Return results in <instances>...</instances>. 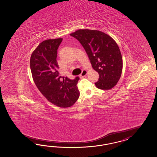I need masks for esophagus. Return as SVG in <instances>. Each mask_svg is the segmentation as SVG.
I'll list each match as a JSON object with an SVG mask.
<instances>
[{"instance_id": "34e87169", "label": "esophagus", "mask_w": 157, "mask_h": 157, "mask_svg": "<svg viewBox=\"0 0 157 157\" xmlns=\"http://www.w3.org/2000/svg\"><path fill=\"white\" fill-rule=\"evenodd\" d=\"M87 73H88V72L86 70H82L81 73L80 75V77L81 78H82V77H85L87 75Z\"/></svg>"}]
</instances>
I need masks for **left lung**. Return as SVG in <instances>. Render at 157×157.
I'll return each instance as SVG.
<instances>
[{"label": "left lung", "mask_w": 157, "mask_h": 157, "mask_svg": "<svg viewBox=\"0 0 157 157\" xmlns=\"http://www.w3.org/2000/svg\"><path fill=\"white\" fill-rule=\"evenodd\" d=\"M84 48L92 67L99 74L95 85L99 89L110 90L117 85L121 77L123 59L115 40L99 30L79 29L71 33Z\"/></svg>", "instance_id": "1"}]
</instances>
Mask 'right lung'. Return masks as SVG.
<instances>
[{
	"instance_id": "1",
	"label": "right lung",
	"mask_w": 157,
	"mask_h": 157,
	"mask_svg": "<svg viewBox=\"0 0 157 157\" xmlns=\"http://www.w3.org/2000/svg\"><path fill=\"white\" fill-rule=\"evenodd\" d=\"M63 38L49 39L42 42L32 53L30 69L36 87L50 103L59 107H71L78 99L77 86L79 77L60 80L57 63V49Z\"/></svg>"
}]
</instances>
